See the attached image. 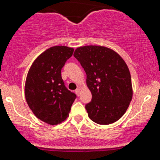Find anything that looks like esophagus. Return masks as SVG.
<instances>
[{
  "label": "esophagus",
  "mask_w": 160,
  "mask_h": 160,
  "mask_svg": "<svg viewBox=\"0 0 160 160\" xmlns=\"http://www.w3.org/2000/svg\"><path fill=\"white\" fill-rule=\"evenodd\" d=\"M75 92H76V94L79 96V95H80V89H79V88L78 89H77L76 90H75Z\"/></svg>",
  "instance_id": "34e87169"
}]
</instances>
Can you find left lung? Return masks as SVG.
I'll list each match as a JSON object with an SVG mask.
<instances>
[{"mask_svg":"<svg viewBox=\"0 0 160 160\" xmlns=\"http://www.w3.org/2000/svg\"><path fill=\"white\" fill-rule=\"evenodd\" d=\"M74 56L85 71L92 95L86 105L89 118L100 125L120 120L133 95L129 70L122 57L108 47L92 45L77 48Z\"/></svg>","mask_w":160,"mask_h":160,"instance_id":"1","label":"left lung"}]
</instances>
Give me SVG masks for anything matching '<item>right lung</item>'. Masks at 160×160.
Segmentation results:
<instances>
[{"instance_id": "1", "label": "right lung", "mask_w": 160, "mask_h": 160, "mask_svg": "<svg viewBox=\"0 0 160 160\" xmlns=\"http://www.w3.org/2000/svg\"><path fill=\"white\" fill-rule=\"evenodd\" d=\"M74 49L55 46L42 52L28 72L25 95L28 107L43 122L57 125L69 116L76 95L65 87L61 71Z\"/></svg>"}]
</instances>
